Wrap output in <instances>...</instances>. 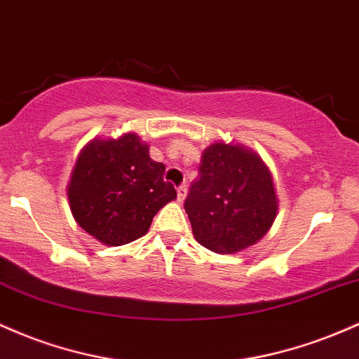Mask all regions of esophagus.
Segmentation results:
<instances>
[{
	"instance_id": "esophagus-1",
	"label": "esophagus",
	"mask_w": 359,
	"mask_h": 359,
	"mask_svg": "<svg viewBox=\"0 0 359 359\" xmlns=\"http://www.w3.org/2000/svg\"><path fill=\"white\" fill-rule=\"evenodd\" d=\"M187 191H188V188H187V184H181V187H178V201H183L184 200V196H187Z\"/></svg>"
}]
</instances>
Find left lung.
Here are the masks:
<instances>
[{
  "mask_svg": "<svg viewBox=\"0 0 359 359\" xmlns=\"http://www.w3.org/2000/svg\"><path fill=\"white\" fill-rule=\"evenodd\" d=\"M184 210L201 245L219 255L243 251L269 231L276 217L271 175L255 152L212 144L201 156Z\"/></svg>",
  "mask_w": 359,
  "mask_h": 359,
  "instance_id": "obj_1",
  "label": "left lung"
}]
</instances>
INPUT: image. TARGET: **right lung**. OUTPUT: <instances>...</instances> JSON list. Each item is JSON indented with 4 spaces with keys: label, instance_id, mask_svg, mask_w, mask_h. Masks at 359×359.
<instances>
[{
    "label": "right lung",
    "instance_id": "obj_1",
    "mask_svg": "<svg viewBox=\"0 0 359 359\" xmlns=\"http://www.w3.org/2000/svg\"><path fill=\"white\" fill-rule=\"evenodd\" d=\"M164 169L135 134L95 139L79 154L67 188L76 222L107 245L142 237L156 213L176 198Z\"/></svg>",
    "mask_w": 359,
    "mask_h": 359
}]
</instances>
